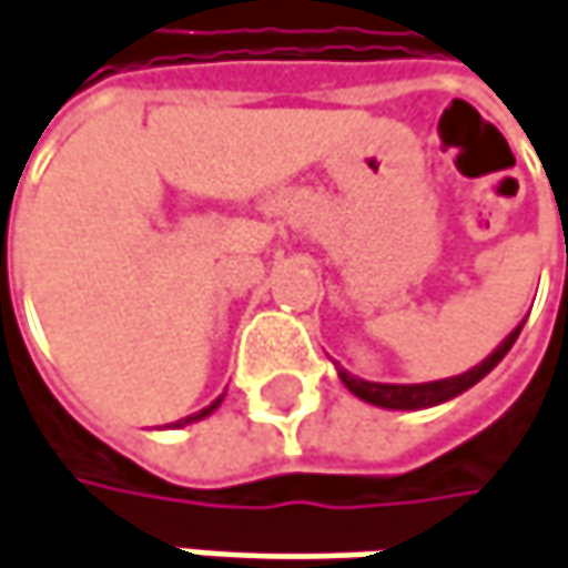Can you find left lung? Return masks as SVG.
I'll return each mask as SVG.
<instances>
[{
  "mask_svg": "<svg viewBox=\"0 0 568 568\" xmlns=\"http://www.w3.org/2000/svg\"><path fill=\"white\" fill-rule=\"evenodd\" d=\"M527 321V317H524ZM524 321L517 324L515 331L495 347V351L485 356L479 366H473V369H466V373H459V376H450V379H437V383H369V379H359V376H353L347 373L344 366H337V376H341V383L351 388L356 398H363V402H369V405H376V408H388V412H417V408H434V405H444V402H450L456 395H463L466 388H473V385L485 379L501 359H505V353L515 347L517 334H520V327H524Z\"/></svg>",
  "mask_w": 568,
  "mask_h": 568,
  "instance_id": "1",
  "label": "left lung"
}]
</instances>
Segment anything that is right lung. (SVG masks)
I'll return each mask as SVG.
<instances>
[{
  "label": "right lung",
  "mask_w": 568,
  "mask_h": 568,
  "mask_svg": "<svg viewBox=\"0 0 568 568\" xmlns=\"http://www.w3.org/2000/svg\"><path fill=\"white\" fill-rule=\"evenodd\" d=\"M217 405H221V398H215V402H212L209 408H202V412H195V415H189V417H183V420H176L173 427H185V424H195V420H202V417L212 415V412H215Z\"/></svg>",
  "instance_id": "obj_1"
}]
</instances>
